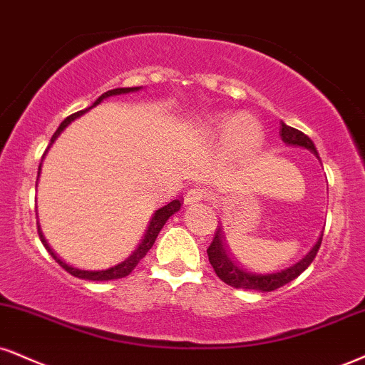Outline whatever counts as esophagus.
<instances>
[{
    "label": "esophagus",
    "mask_w": 365,
    "mask_h": 365,
    "mask_svg": "<svg viewBox=\"0 0 365 365\" xmlns=\"http://www.w3.org/2000/svg\"><path fill=\"white\" fill-rule=\"evenodd\" d=\"M209 195H210V192L207 190V188L194 187L187 192L185 197H183V202H185V204H197V202L209 199Z\"/></svg>",
    "instance_id": "obj_1"
}]
</instances>
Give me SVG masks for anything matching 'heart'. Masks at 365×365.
Masks as SVG:
<instances>
[{
	"mask_svg": "<svg viewBox=\"0 0 365 365\" xmlns=\"http://www.w3.org/2000/svg\"><path fill=\"white\" fill-rule=\"evenodd\" d=\"M216 130L230 135V146L238 155H252L260 146L262 127L250 115H225L216 120Z\"/></svg>",
	"mask_w": 365,
	"mask_h": 365,
	"instance_id": "1",
	"label": "heart"
}]
</instances>
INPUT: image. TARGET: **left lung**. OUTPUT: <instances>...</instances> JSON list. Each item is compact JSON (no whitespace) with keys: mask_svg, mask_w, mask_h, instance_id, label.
<instances>
[{"mask_svg":"<svg viewBox=\"0 0 365 365\" xmlns=\"http://www.w3.org/2000/svg\"><path fill=\"white\" fill-rule=\"evenodd\" d=\"M280 138H282L284 143L292 144V146H301V148L309 149V151L319 160L318 151H316L313 140H311L304 133H301V130L294 129V127H289L285 125L284 122H280ZM322 240H323V232L322 236H319V240L316 241L314 247L309 250V253L306 255L301 262L294 263L292 267H289V269L285 270L274 272V274H255V272L243 270L241 267L236 265L235 260L230 257V253H227V250L225 247V236H222L221 226L216 227L212 243H210L207 248V255L214 272H216L217 277L225 284L236 289L270 292V291H275V289L282 287L285 284H289L296 277H299L302 272L308 269L311 262L316 258V253H318L319 247H322Z\"/></svg>","mask_w":365,"mask_h":365,"instance_id":"left-lung-1","label":"left lung"}]
</instances>
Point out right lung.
Here are the masks:
<instances>
[{
	"label": "right lung",
	"instance_id": "add662e5",
	"mask_svg": "<svg viewBox=\"0 0 365 365\" xmlns=\"http://www.w3.org/2000/svg\"><path fill=\"white\" fill-rule=\"evenodd\" d=\"M134 90H139V88H115V90H110V91H107V93H103L102 96H100L98 100H96V102H95L93 105H91V107H95V105H98L100 102H102L103 98H107V96L120 95V93H129V91H134ZM91 107H90V108H91ZM86 110H88V108H85V110H80V112L73 113V115H69V117H66L64 120L61 122V125L57 127V130L54 133V135H52L51 144L54 143V140L57 139V135L63 133L64 127L68 125L69 122L74 120V118H76V117L83 115V113H85ZM51 144H49V146H51ZM49 146H47V149H49ZM47 149H46V153H47ZM46 153H43V156H46ZM43 156H42V158H43ZM41 165H42V163H41ZM38 175H41V166H38L37 180H38ZM182 204H183V200H182V199H177V200H171L170 204L165 205V207L158 209L156 212L153 214L151 221H149L148 230H146V232H144V238L140 240L139 247L134 250L133 255H130V257H127L125 260L122 262V263H118V265L112 267V269H107V270L91 272V270L74 269V267L68 265V263H64L63 260H61V258L56 257V253L52 252V248L49 247V245H47L46 238H43V235H42V231H41V226H38V222H37V232H38V238H41V241H42V245H43V247H46L47 252H49L51 257L54 258V260H56L57 263H59V265L63 267V269H64L66 272H69V274L74 275V277H78V279H86V280H113V279H122V277H127V275H129L130 272H133V270L135 269V267H138V263H139L140 260H143L144 257H146V253L149 252V250H151L153 245H155L156 236L160 235L161 227L165 226V222L168 221V217L171 216V214L177 212V210L180 209V205H182Z\"/></svg>",
	"mask_w": 365,
	"mask_h": 365
}]
</instances>
